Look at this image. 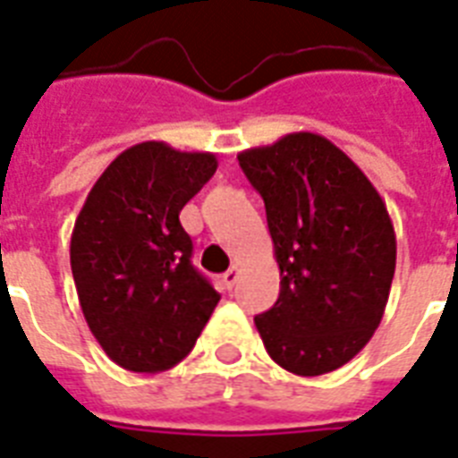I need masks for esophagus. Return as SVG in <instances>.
Listing matches in <instances>:
<instances>
[{"instance_id":"obj_1","label":"esophagus","mask_w":458,"mask_h":458,"mask_svg":"<svg viewBox=\"0 0 458 458\" xmlns=\"http://www.w3.org/2000/svg\"><path fill=\"white\" fill-rule=\"evenodd\" d=\"M236 279H239V267H229L225 275H222V284H225L226 289H232V286L236 284Z\"/></svg>"}]
</instances>
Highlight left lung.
Here are the masks:
<instances>
[{
	"mask_svg": "<svg viewBox=\"0 0 458 458\" xmlns=\"http://www.w3.org/2000/svg\"><path fill=\"white\" fill-rule=\"evenodd\" d=\"M239 165L265 200L279 299L255 318L269 358L301 377L349 363L380 325L396 267L385 200L318 133L250 148Z\"/></svg>",
	"mask_w": 458,
	"mask_h": 458,
	"instance_id": "8db88e82",
	"label": "left lung"
}]
</instances>
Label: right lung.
<instances>
[{
	"label": "right lung",
	"instance_id": "right-lung-1",
	"mask_svg": "<svg viewBox=\"0 0 458 458\" xmlns=\"http://www.w3.org/2000/svg\"><path fill=\"white\" fill-rule=\"evenodd\" d=\"M217 172L212 152L159 140L123 150L95 181L71 233V272L88 327L112 360L162 373L189 356L219 303L191 265L179 212Z\"/></svg>",
	"mask_w": 458,
	"mask_h": 458
}]
</instances>
